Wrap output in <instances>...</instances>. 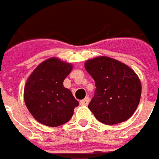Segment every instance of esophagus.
I'll list each match as a JSON object with an SVG mask.
<instances>
[{
    "label": "esophagus",
    "instance_id": "34e87169",
    "mask_svg": "<svg viewBox=\"0 0 159 159\" xmlns=\"http://www.w3.org/2000/svg\"><path fill=\"white\" fill-rule=\"evenodd\" d=\"M89 98H84V100H82L81 102H80V104L81 105H83V106H87L89 104Z\"/></svg>",
    "mask_w": 159,
    "mask_h": 159
}]
</instances>
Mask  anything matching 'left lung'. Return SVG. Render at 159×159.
<instances>
[{
  "label": "left lung",
  "mask_w": 159,
  "mask_h": 159,
  "mask_svg": "<svg viewBox=\"0 0 159 159\" xmlns=\"http://www.w3.org/2000/svg\"><path fill=\"white\" fill-rule=\"evenodd\" d=\"M85 70L96 83L89 109L99 122L108 125L123 123L138 108L141 98V82L129 66L107 57L85 62Z\"/></svg>",
  "instance_id": "1"
}]
</instances>
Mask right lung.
Listing matches in <instances>:
<instances>
[{
	"label": "right lung",
	"instance_id": "right-lung-1",
	"mask_svg": "<svg viewBox=\"0 0 159 159\" xmlns=\"http://www.w3.org/2000/svg\"><path fill=\"white\" fill-rule=\"evenodd\" d=\"M72 65L52 57L40 63L27 80L24 101L28 110L39 123L57 127L70 119L79 102L63 81Z\"/></svg>",
	"mask_w": 159,
	"mask_h": 159
}]
</instances>
